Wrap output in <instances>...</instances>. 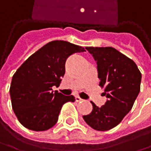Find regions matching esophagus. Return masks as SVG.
I'll return each mask as SVG.
<instances>
[{
    "instance_id": "obj_1",
    "label": "esophagus",
    "mask_w": 151,
    "mask_h": 151,
    "mask_svg": "<svg viewBox=\"0 0 151 151\" xmlns=\"http://www.w3.org/2000/svg\"><path fill=\"white\" fill-rule=\"evenodd\" d=\"M75 101H77V102H79V101H82L83 100L79 97V96H76L75 97Z\"/></svg>"
}]
</instances>
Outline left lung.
Masks as SVG:
<instances>
[{"label":"left lung","mask_w":151,"mask_h":151,"mask_svg":"<svg viewBox=\"0 0 151 151\" xmlns=\"http://www.w3.org/2000/svg\"><path fill=\"white\" fill-rule=\"evenodd\" d=\"M97 64L100 86L107 98L101 107L93 102L85 122L98 131L117 126L131 110L140 92L142 74L136 63L113 47H86Z\"/></svg>","instance_id":"1"}]
</instances>
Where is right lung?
Returning a JSON list of instances; mask_svg holds the SVG:
<instances>
[{
	"mask_svg": "<svg viewBox=\"0 0 151 151\" xmlns=\"http://www.w3.org/2000/svg\"><path fill=\"white\" fill-rule=\"evenodd\" d=\"M86 51L66 41H51L32 54L15 72L9 93L12 108L20 123L34 131H45L58 122L62 106L74 102L73 95H64L58 86L65 73L69 56Z\"/></svg>",
	"mask_w": 151,
	"mask_h": 151,
	"instance_id": "obj_1",
	"label": "right lung"
}]
</instances>
